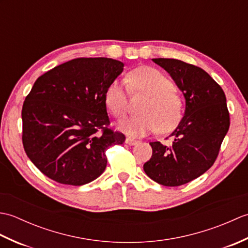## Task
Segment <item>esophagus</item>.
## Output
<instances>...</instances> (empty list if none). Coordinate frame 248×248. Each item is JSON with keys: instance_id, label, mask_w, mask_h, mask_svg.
Instances as JSON below:
<instances>
[{"instance_id": "obj_1", "label": "esophagus", "mask_w": 248, "mask_h": 248, "mask_svg": "<svg viewBox=\"0 0 248 248\" xmlns=\"http://www.w3.org/2000/svg\"><path fill=\"white\" fill-rule=\"evenodd\" d=\"M125 143H127V144L130 145V146H133V145L138 144L139 140H134V139H132V138H127V139H125Z\"/></svg>"}]
</instances>
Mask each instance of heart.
<instances>
[{"label": "heart", "instance_id": "1", "mask_svg": "<svg viewBox=\"0 0 248 248\" xmlns=\"http://www.w3.org/2000/svg\"><path fill=\"white\" fill-rule=\"evenodd\" d=\"M128 81L114 80L105 92V103L116 118H124L129 112L130 91L145 93L148 100L140 108L141 115L121 121L119 128L134 136H143L160 129L170 132L178 127L184 114V103L175 84L159 70L150 67L131 71Z\"/></svg>", "mask_w": 248, "mask_h": 248}]
</instances>
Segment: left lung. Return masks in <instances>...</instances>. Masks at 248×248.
<instances>
[{
	"mask_svg": "<svg viewBox=\"0 0 248 248\" xmlns=\"http://www.w3.org/2000/svg\"><path fill=\"white\" fill-rule=\"evenodd\" d=\"M170 73L186 98V114L170 134L172 144L151 141L146 175L165 186H179L211 167L227 134L230 117L225 93L202 68L173 59H154Z\"/></svg>",
	"mask_w": 248,
	"mask_h": 248,
	"instance_id": "obj_1",
	"label": "left lung"
}]
</instances>
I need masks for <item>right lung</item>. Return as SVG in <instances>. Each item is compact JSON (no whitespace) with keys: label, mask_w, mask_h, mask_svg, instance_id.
Segmentation results:
<instances>
[{"label":"right lung","mask_w":248,"mask_h":248,"mask_svg":"<svg viewBox=\"0 0 248 248\" xmlns=\"http://www.w3.org/2000/svg\"><path fill=\"white\" fill-rule=\"evenodd\" d=\"M124 70L119 61L78 57L40 76L22 107V143L45 176L67 186L93 181L107 167L105 151L125 136L109 127L108 85Z\"/></svg>","instance_id":"obj_1"}]
</instances>
